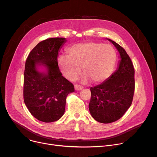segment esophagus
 I'll return each instance as SVG.
<instances>
[{
  "mask_svg": "<svg viewBox=\"0 0 157 157\" xmlns=\"http://www.w3.org/2000/svg\"><path fill=\"white\" fill-rule=\"evenodd\" d=\"M83 88V86H81L78 85H74V89H75V90H77V91H79V90H81Z\"/></svg>",
  "mask_w": 157,
  "mask_h": 157,
  "instance_id": "1",
  "label": "esophagus"
}]
</instances>
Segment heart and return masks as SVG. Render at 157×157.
I'll return each mask as SVG.
<instances>
[{
	"label": "heart",
	"instance_id": "b5f03b06",
	"mask_svg": "<svg viewBox=\"0 0 157 157\" xmlns=\"http://www.w3.org/2000/svg\"><path fill=\"white\" fill-rule=\"evenodd\" d=\"M68 56H60L58 65L65 78L74 81L83 67L84 75L81 81L86 83H100L105 81L113 73L117 63V55L111 45L88 42L74 44L68 49Z\"/></svg>",
	"mask_w": 157,
	"mask_h": 157
}]
</instances>
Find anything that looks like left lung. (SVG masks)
<instances>
[{"label":"left lung","mask_w":157,"mask_h":157,"mask_svg":"<svg viewBox=\"0 0 157 157\" xmlns=\"http://www.w3.org/2000/svg\"><path fill=\"white\" fill-rule=\"evenodd\" d=\"M120 54L118 67L101 84L90 88L89 111L97 121L109 123L119 120L130 108L135 88L134 69L129 56L121 46L107 39Z\"/></svg>","instance_id":"8db88e82"}]
</instances>
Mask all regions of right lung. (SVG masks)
<instances>
[{
  "instance_id": "obj_1",
  "label": "right lung",
  "mask_w": 157,
  "mask_h": 157,
  "mask_svg": "<svg viewBox=\"0 0 157 157\" xmlns=\"http://www.w3.org/2000/svg\"><path fill=\"white\" fill-rule=\"evenodd\" d=\"M66 41L64 37L41 41L25 62L24 102L33 117L45 123L57 121L63 116L66 97L74 92L73 85L62 76L57 62Z\"/></svg>"
}]
</instances>
